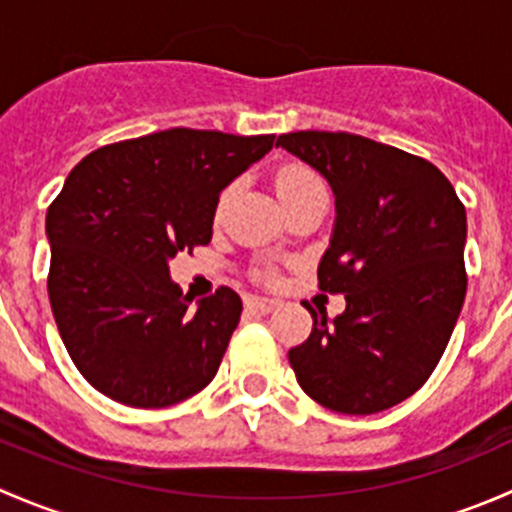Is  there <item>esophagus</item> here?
I'll return each mask as SVG.
<instances>
[{"instance_id": "obj_1", "label": "esophagus", "mask_w": 512, "mask_h": 512, "mask_svg": "<svg viewBox=\"0 0 512 512\" xmlns=\"http://www.w3.org/2000/svg\"><path fill=\"white\" fill-rule=\"evenodd\" d=\"M277 304H280V302H277V299H270V297H255V294H247V297H245V307L250 309V312L267 314V312H272Z\"/></svg>"}]
</instances>
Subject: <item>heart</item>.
Returning a JSON list of instances; mask_svg holds the SVG:
<instances>
[{
	"label": "heart",
	"instance_id": "heart-1",
	"mask_svg": "<svg viewBox=\"0 0 512 512\" xmlns=\"http://www.w3.org/2000/svg\"><path fill=\"white\" fill-rule=\"evenodd\" d=\"M314 188H324L322 180H319V175L314 173V170L304 168V165H285V168H280V173L275 175V190L280 203H287V200L297 198V195L307 193V190H314ZM227 195H230V188H227L223 198H220L218 213L223 210Z\"/></svg>",
	"mask_w": 512,
	"mask_h": 512
}]
</instances>
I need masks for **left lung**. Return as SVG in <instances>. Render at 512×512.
<instances>
[{
	"label": "left lung",
	"mask_w": 512,
	"mask_h": 512,
	"mask_svg": "<svg viewBox=\"0 0 512 512\" xmlns=\"http://www.w3.org/2000/svg\"><path fill=\"white\" fill-rule=\"evenodd\" d=\"M277 146L312 165L334 193L319 287L342 292L332 322L314 312L289 349L304 394L366 416L416 394L436 369L466 299V208L428 160L354 133L297 131Z\"/></svg>",
	"instance_id": "8db88e82"
}]
</instances>
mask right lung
<instances>
[{
    "label": "right lung",
    "mask_w": 512,
    "mask_h": 512,
    "mask_svg": "<svg viewBox=\"0 0 512 512\" xmlns=\"http://www.w3.org/2000/svg\"><path fill=\"white\" fill-rule=\"evenodd\" d=\"M275 136L168 128L89 153L46 213L49 302L84 379L118 404L163 409L213 381L242 299L193 297L170 280L178 252L208 245L220 193Z\"/></svg>",
    "instance_id": "1"
}]
</instances>
